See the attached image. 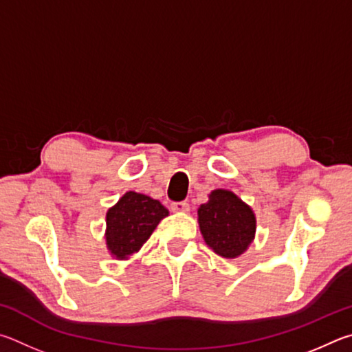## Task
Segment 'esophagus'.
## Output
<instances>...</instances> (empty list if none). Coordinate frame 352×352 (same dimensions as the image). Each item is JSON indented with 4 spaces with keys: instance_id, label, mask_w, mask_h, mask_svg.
Masks as SVG:
<instances>
[{
    "instance_id": "obj_1",
    "label": "esophagus",
    "mask_w": 352,
    "mask_h": 352,
    "mask_svg": "<svg viewBox=\"0 0 352 352\" xmlns=\"http://www.w3.org/2000/svg\"><path fill=\"white\" fill-rule=\"evenodd\" d=\"M171 210L177 212V213H186L190 210V204L187 201H179V202H173L171 204Z\"/></svg>"
}]
</instances>
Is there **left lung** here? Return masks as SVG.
Returning a JSON list of instances; mask_svg holds the SVG:
<instances>
[{
	"label": "left lung",
	"mask_w": 352,
	"mask_h": 352,
	"mask_svg": "<svg viewBox=\"0 0 352 352\" xmlns=\"http://www.w3.org/2000/svg\"><path fill=\"white\" fill-rule=\"evenodd\" d=\"M206 243L224 258H235L249 248L255 236V214L229 190H214L198 210Z\"/></svg>",
	"instance_id": "obj_1"
}]
</instances>
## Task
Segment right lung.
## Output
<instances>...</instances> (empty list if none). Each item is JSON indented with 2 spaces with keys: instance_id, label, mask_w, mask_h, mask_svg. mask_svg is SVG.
Segmentation results:
<instances>
[{
  "instance_id": "obj_1",
  "label": "right lung",
  "mask_w": 352,
  "mask_h": 352,
  "mask_svg": "<svg viewBox=\"0 0 352 352\" xmlns=\"http://www.w3.org/2000/svg\"><path fill=\"white\" fill-rule=\"evenodd\" d=\"M168 210L150 196L128 192L107 213V244L123 260L138 252Z\"/></svg>"
}]
</instances>
